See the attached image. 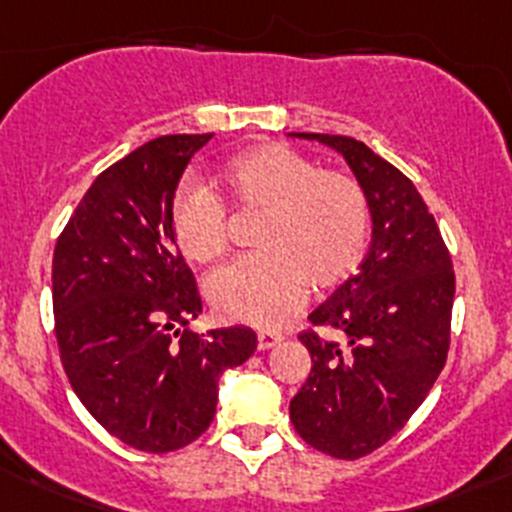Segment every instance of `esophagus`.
Here are the masks:
<instances>
[{
    "label": "esophagus",
    "instance_id": "esophagus-1",
    "mask_svg": "<svg viewBox=\"0 0 512 512\" xmlns=\"http://www.w3.org/2000/svg\"><path fill=\"white\" fill-rule=\"evenodd\" d=\"M256 340H258V350H268V347L278 345V342L283 340V335L276 333V330H258Z\"/></svg>",
    "mask_w": 512,
    "mask_h": 512
}]
</instances>
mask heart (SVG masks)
Listing matches in <instances>:
<instances>
[{"label":"heart","mask_w":512,"mask_h":512,"mask_svg":"<svg viewBox=\"0 0 512 512\" xmlns=\"http://www.w3.org/2000/svg\"><path fill=\"white\" fill-rule=\"evenodd\" d=\"M219 179L236 207L263 212L254 234L261 251L209 278L207 295L219 318L281 328L298 313L310 286L337 288L365 258L372 204L352 175L320 170L283 142H263L231 157ZM170 229L179 254L194 263L217 261L229 246L224 202L194 179L172 194Z\"/></svg>","instance_id":"b5f03b06"}]
</instances>
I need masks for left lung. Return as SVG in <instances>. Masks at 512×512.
<instances>
[{
	"mask_svg": "<svg viewBox=\"0 0 512 512\" xmlns=\"http://www.w3.org/2000/svg\"><path fill=\"white\" fill-rule=\"evenodd\" d=\"M347 160L372 204V244L360 271L308 315V379L291 399L303 441L328 456H367L409 421L446 365L456 276L434 214L412 179L345 135L293 133Z\"/></svg>",
	"mask_w": 512,
	"mask_h": 512,
	"instance_id": "8db88e82",
	"label": "left lung"
}]
</instances>
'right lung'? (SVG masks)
<instances>
[{
  "label": "right lung",
  "mask_w": 512,
  "mask_h": 512,
  "mask_svg": "<svg viewBox=\"0 0 512 512\" xmlns=\"http://www.w3.org/2000/svg\"><path fill=\"white\" fill-rule=\"evenodd\" d=\"M204 135H162L100 172L54 249V323L83 407L147 453L192 444L217 412L221 372L256 350L251 328L197 335V281L170 229V202Z\"/></svg>",
  "instance_id": "add662e5"
}]
</instances>
